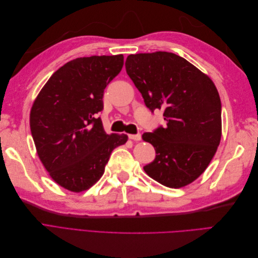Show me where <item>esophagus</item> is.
I'll list each match as a JSON object with an SVG mask.
<instances>
[{"mask_svg": "<svg viewBox=\"0 0 258 258\" xmlns=\"http://www.w3.org/2000/svg\"><path fill=\"white\" fill-rule=\"evenodd\" d=\"M128 138H129L130 140H134V141H140V140H141L142 137H141V135L138 134V135H129Z\"/></svg>", "mask_w": 258, "mask_h": 258, "instance_id": "1", "label": "esophagus"}]
</instances>
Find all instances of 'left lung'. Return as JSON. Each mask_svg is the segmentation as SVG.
Returning <instances> with one entry per match:
<instances>
[{"instance_id": "1", "label": "left lung", "mask_w": 258, "mask_h": 258, "mask_svg": "<svg viewBox=\"0 0 258 258\" xmlns=\"http://www.w3.org/2000/svg\"><path fill=\"white\" fill-rule=\"evenodd\" d=\"M126 71L145 105L163 110L166 127L142 138L156 151L144 171L170 188L198 178L209 166L222 137L220 95L209 76L172 52L129 54Z\"/></svg>"}]
</instances>
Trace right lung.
I'll return each instance as SVG.
<instances>
[{
	"label": "right lung",
	"instance_id": "right-lung-1",
	"mask_svg": "<svg viewBox=\"0 0 258 258\" xmlns=\"http://www.w3.org/2000/svg\"><path fill=\"white\" fill-rule=\"evenodd\" d=\"M122 66V54L69 61L50 76L31 108L38 157L68 190L90 188L103 175L114 148L127 142V135H106L98 117L104 89Z\"/></svg>",
	"mask_w": 258,
	"mask_h": 258
}]
</instances>
